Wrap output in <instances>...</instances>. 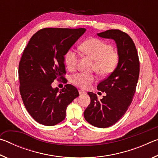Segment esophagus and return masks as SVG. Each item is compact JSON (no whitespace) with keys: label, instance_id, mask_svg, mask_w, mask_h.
Returning a JSON list of instances; mask_svg holds the SVG:
<instances>
[{"label":"esophagus","instance_id":"1","mask_svg":"<svg viewBox=\"0 0 158 158\" xmlns=\"http://www.w3.org/2000/svg\"><path fill=\"white\" fill-rule=\"evenodd\" d=\"M79 95H85V93L84 90H79Z\"/></svg>","mask_w":158,"mask_h":158}]
</instances>
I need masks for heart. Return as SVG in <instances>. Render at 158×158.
<instances>
[{
    "label": "heart",
    "instance_id": "heart-1",
    "mask_svg": "<svg viewBox=\"0 0 158 158\" xmlns=\"http://www.w3.org/2000/svg\"><path fill=\"white\" fill-rule=\"evenodd\" d=\"M79 49L85 56L94 60L93 69L99 75L105 77L116 69L119 56L113 47L98 38H90L80 45ZM79 55L75 51L69 49L65 55V64L67 69L74 71L77 68ZM96 81V77L86 73H77L72 77L71 82L83 89L90 87Z\"/></svg>",
    "mask_w": 158,
    "mask_h": 158
}]
</instances>
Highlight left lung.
<instances>
[{
    "label": "left lung",
    "mask_w": 158,
    "mask_h": 158,
    "mask_svg": "<svg viewBox=\"0 0 158 158\" xmlns=\"http://www.w3.org/2000/svg\"><path fill=\"white\" fill-rule=\"evenodd\" d=\"M97 35L114 40L119 60L113 73L98 85V89L106 95L98 100L97 95L88 93L90 103L84 115L93 126L105 128L119 121L132 102L139 74V61L135 44L127 33L112 29Z\"/></svg>",
    "instance_id": "obj_1"
}]
</instances>
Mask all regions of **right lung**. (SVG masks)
<instances>
[{
	"label": "right lung",
	"mask_w": 158,
	"mask_h": 158,
	"mask_svg": "<svg viewBox=\"0 0 158 158\" xmlns=\"http://www.w3.org/2000/svg\"><path fill=\"white\" fill-rule=\"evenodd\" d=\"M85 32V28L41 29L23 51L19 65L20 93L26 109L39 123L53 126L63 121L68 106L79 95L73 85L59 90L52 84L64 80L65 53Z\"/></svg>",
	"instance_id": "add662e5"
}]
</instances>
